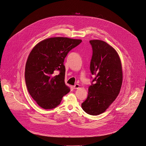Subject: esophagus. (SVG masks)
Returning <instances> with one entry per match:
<instances>
[{
	"label": "esophagus",
	"mask_w": 146,
	"mask_h": 146,
	"mask_svg": "<svg viewBox=\"0 0 146 146\" xmlns=\"http://www.w3.org/2000/svg\"><path fill=\"white\" fill-rule=\"evenodd\" d=\"M79 87V84H76V85H74V86H73V89H78V88Z\"/></svg>",
	"instance_id": "esophagus-1"
}]
</instances>
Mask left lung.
I'll use <instances>...</instances> for the list:
<instances>
[{
	"instance_id": "1",
	"label": "left lung",
	"mask_w": 146,
	"mask_h": 146,
	"mask_svg": "<svg viewBox=\"0 0 146 146\" xmlns=\"http://www.w3.org/2000/svg\"><path fill=\"white\" fill-rule=\"evenodd\" d=\"M90 43L93 50L90 70L94 78L82 108L87 114L96 115L105 112L118 96L123 74L120 58L113 47L100 40Z\"/></svg>"
}]
</instances>
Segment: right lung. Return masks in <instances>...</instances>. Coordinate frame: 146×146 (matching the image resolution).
Returning a JSON list of instances; mask_svg holds the SVG:
<instances>
[{
  "mask_svg": "<svg viewBox=\"0 0 146 146\" xmlns=\"http://www.w3.org/2000/svg\"><path fill=\"white\" fill-rule=\"evenodd\" d=\"M80 39L54 37L44 39L30 53L25 69L27 90L37 104L45 110L56 107L70 91L64 82V59ZM59 71L58 75L54 73Z\"/></svg>",
  "mask_w": 146,
  "mask_h": 146,
  "instance_id": "obj_1",
  "label": "right lung"
}]
</instances>
